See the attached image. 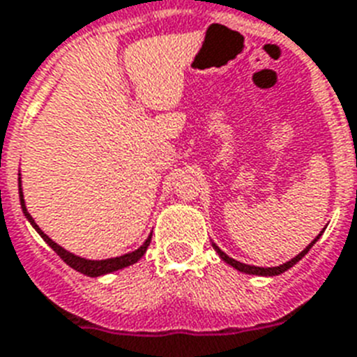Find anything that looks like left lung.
<instances>
[{"instance_id":"obj_1","label":"left lung","mask_w":357,"mask_h":357,"mask_svg":"<svg viewBox=\"0 0 357 357\" xmlns=\"http://www.w3.org/2000/svg\"><path fill=\"white\" fill-rule=\"evenodd\" d=\"M321 233H324V231H321ZM321 233H319L318 236H316V238L312 240V242H310L309 245H307V248L300 252V255H298V257H294V258H292V260L285 261V264H282V266H278V267H257V266H245V264H242V261H236V260H234V258H229V257H227V255H225V252L222 251V249L218 248V245H216V243H213V248H215V251L218 252V257H220L222 260L225 261V264H229L231 267H234V269L240 271V273H245V274H257V276H278V274H282V273H285V271H287V269H291L292 266H296L298 261H300L301 258L305 257L307 252H309V249L312 248V245H314L316 242H318V238H319V236H321Z\"/></svg>"}]
</instances>
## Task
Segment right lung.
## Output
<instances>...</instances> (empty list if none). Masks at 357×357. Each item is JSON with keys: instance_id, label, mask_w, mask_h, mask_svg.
Returning a JSON list of instances; mask_svg holds the SVG:
<instances>
[{"instance_id": "add662e5", "label": "right lung", "mask_w": 357, "mask_h": 357, "mask_svg": "<svg viewBox=\"0 0 357 357\" xmlns=\"http://www.w3.org/2000/svg\"><path fill=\"white\" fill-rule=\"evenodd\" d=\"M20 200H21V209H23V213H25V216L29 218V222L32 224V227L36 231H38L39 234H41V238L45 240V242L50 245L54 251L57 252L61 257V260L66 261L72 269L79 271V273L86 274V276H102V274H108V273H114V271H119V269H124V267L132 266V264H135V261L141 260L142 257H144L146 249H148L149 242H151V234H149L148 238H146V242L142 243L141 248L137 249V251L133 252H128V255H123V257H117V258H108V260H86V258H81V257H75V255H72V252H68L66 249H63L61 245H57L56 242L52 238H48L47 234L43 233L41 229H39V225L33 222V218L30 216V213L26 211V206H25V199H23V191H21V181H20Z\"/></svg>"}]
</instances>
